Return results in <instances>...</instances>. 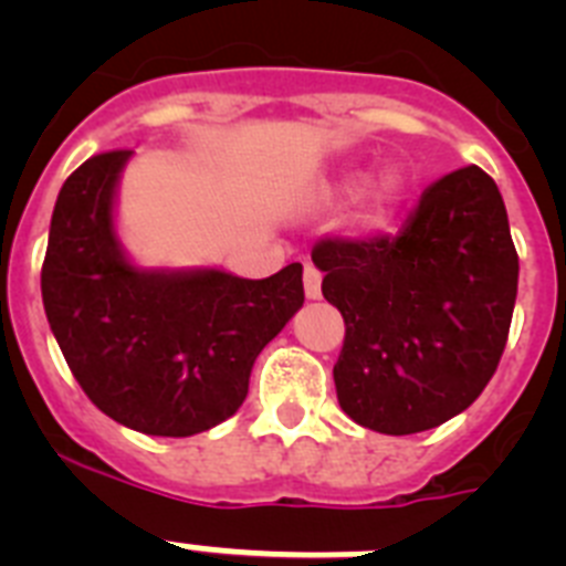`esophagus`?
<instances>
[{
    "label": "esophagus",
    "instance_id": "obj_1",
    "mask_svg": "<svg viewBox=\"0 0 566 566\" xmlns=\"http://www.w3.org/2000/svg\"><path fill=\"white\" fill-rule=\"evenodd\" d=\"M319 283H323V274H319L317 266H312V263H306V269H303V289H306V297L308 300H317L319 294Z\"/></svg>",
    "mask_w": 566,
    "mask_h": 566
}]
</instances>
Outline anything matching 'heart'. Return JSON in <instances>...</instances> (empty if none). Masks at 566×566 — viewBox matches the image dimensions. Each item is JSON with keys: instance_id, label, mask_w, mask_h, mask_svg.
Listing matches in <instances>:
<instances>
[{"instance_id": "heart-1", "label": "heart", "mask_w": 566, "mask_h": 566, "mask_svg": "<svg viewBox=\"0 0 566 566\" xmlns=\"http://www.w3.org/2000/svg\"><path fill=\"white\" fill-rule=\"evenodd\" d=\"M397 195H399V178H397V175H385V178H379L377 187H374V198H377L379 203L394 201Z\"/></svg>"}]
</instances>
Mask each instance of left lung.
<instances>
[{
  "label": "left lung",
  "instance_id": "1",
  "mask_svg": "<svg viewBox=\"0 0 566 566\" xmlns=\"http://www.w3.org/2000/svg\"><path fill=\"white\" fill-rule=\"evenodd\" d=\"M312 260L345 319L334 385L354 422L405 437L476 402L507 345L518 289L507 209L484 169L431 184L397 234L323 238Z\"/></svg>",
  "mask_w": 566,
  "mask_h": 566
}]
</instances>
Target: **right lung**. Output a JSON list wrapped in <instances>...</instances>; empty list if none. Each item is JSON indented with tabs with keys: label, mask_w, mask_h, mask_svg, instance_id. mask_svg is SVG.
I'll return each instance as SVG.
<instances>
[{
	"label": "right lung",
	"mask_w": 566,
	"mask_h": 566,
	"mask_svg": "<svg viewBox=\"0 0 566 566\" xmlns=\"http://www.w3.org/2000/svg\"><path fill=\"white\" fill-rule=\"evenodd\" d=\"M129 155H93L64 181L42 263L44 314L98 411L147 437H192L243 405L258 354L303 306V266L266 280L129 266L113 232Z\"/></svg>",
	"instance_id": "add662e5"
}]
</instances>
